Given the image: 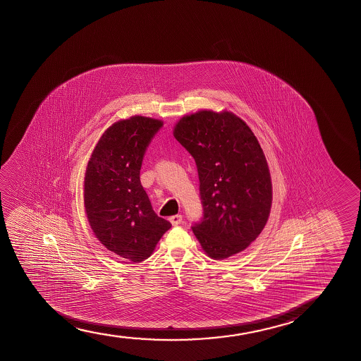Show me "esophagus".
<instances>
[{
  "instance_id": "34e87169",
  "label": "esophagus",
  "mask_w": 361,
  "mask_h": 361,
  "mask_svg": "<svg viewBox=\"0 0 361 361\" xmlns=\"http://www.w3.org/2000/svg\"><path fill=\"white\" fill-rule=\"evenodd\" d=\"M169 221L171 222L173 226H178L180 223L183 222V216L181 214H176V216H171L169 218Z\"/></svg>"
}]
</instances>
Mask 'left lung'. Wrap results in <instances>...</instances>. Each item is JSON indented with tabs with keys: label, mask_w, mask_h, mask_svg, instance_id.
I'll use <instances>...</instances> for the list:
<instances>
[{
	"label": "left lung",
	"mask_w": 361,
	"mask_h": 361,
	"mask_svg": "<svg viewBox=\"0 0 361 361\" xmlns=\"http://www.w3.org/2000/svg\"><path fill=\"white\" fill-rule=\"evenodd\" d=\"M173 137L197 166L203 216L192 232L214 260L242 252L270 214L271 178L252 129L231 112L200 111L178 121Z\"/></svg>",
	"instance_id": "8db88e82"
}]
</instances>
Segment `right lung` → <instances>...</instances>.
Instances as JSON below:
<instances>
[{
	"mask_svg": "<svg viewBox=\"0 0 361 361\" xmlns=\"http://www.w3.org/2000/svg\"><path fill=\"white\" fill-rule=\"evenodd\" d=\"M163 127L134 116L111 126L94 148L85 175V209L94 235L124 260L148 259L171 223L154 212L140 183L144 154Z\"/></svg>",
	"mask_w": 361,
	"mask_h": 361,
	"instance_id": "obj_1",
	"label": "right lung"
}]
</instances>
